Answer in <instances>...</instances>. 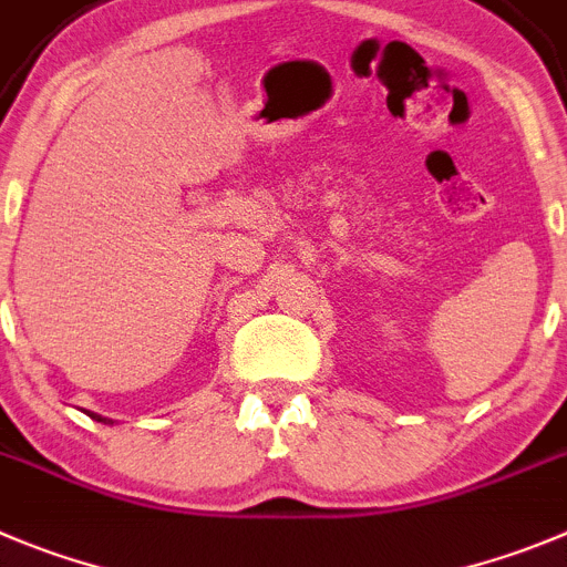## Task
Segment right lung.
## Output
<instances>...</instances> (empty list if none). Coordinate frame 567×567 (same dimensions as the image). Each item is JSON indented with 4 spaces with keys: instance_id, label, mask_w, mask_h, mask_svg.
Returning a JSON list of instances; mask_svg holds the SVG:
<instances>
[{
    "instance_id": "right-lung-1",
    "label": "right lung",
    "mask_w": 567,
    "mask_h": 567,
    "mask_svg": "<svg viewBox=\"0 0 567 567\" xmlns=\"http://www.w3.org/2000/svg\"><path fill=\"white\" fill-rule=\"evenodd\" d=\"M89 416H92L94 422H103V425H114V420H109V416H100V414H92V411H86Z\"/></svg>"
}]
</instances>
